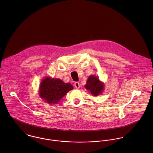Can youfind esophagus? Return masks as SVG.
Masks as SVG:
<instances>
[{"instance_id":"obj_1","label":"esophagus","mask_w":153,"mask_h":153,"mask_svg":"<svg viewBox=\"0 0 153 153\" xmlns=\"http://www.w3.org/2000/svg\"><path fill=\"white\" fill-rule=\"evenodd\" d=\"M74 86H75V87L76 88H79L80 87V84H79V82H75V84H74Z\"/></svg>"}]
</instances>
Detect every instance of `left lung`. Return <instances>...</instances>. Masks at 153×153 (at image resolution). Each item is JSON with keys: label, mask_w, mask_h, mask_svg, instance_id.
Listing matches in <instances>:
<instances>
[{"label": "left lung", "mask_w": 153, "mask_h": 153, "mask_svg": "<svg viewBox=\"0 0 153 153\" xmlns=\"http://www.w3.org/2000/svg\"><path fill=\"white\" fill-rule=\"evenodd\" d=\"M85 87L92 95L97 96L102 92L104 89V84L101 82L98 78L91 75L88 78Z\"/></svg>", "instance_id": "left-lung-1"}]
</instances>
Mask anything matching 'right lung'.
Here are the masks:
<instances>
[{"label": "right lung", "instance_id": "add662e5", "mask_svg": "<svg viewBox=\"0 0 153 153\" xmlns=\"http://www.w3.org/2000/svg\"><path fill=\"white\" fill-rule=\"evenodd\" d=\"M74 88L69 83H64L59 79L46 78L41 83L39 94L41 98L49 104H56L66 93Z\"/></svg>", "mask_w": 153, "mask_h": 153}]
</instances>
